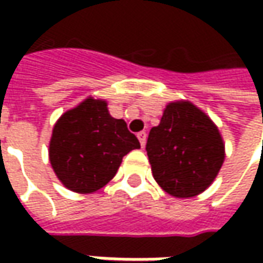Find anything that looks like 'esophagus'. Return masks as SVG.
I'll return each mask as SVG.
<instances>
[{"instance_id": "esophagus-1", "label": "esophagus", "mask_w": 263, "mask_h": 263, "mask_svg": "<svg viewBox=\"0 0 263 263\" xmlns=\"http://www.w3.org/2000/svg\"><path fill=\"white\" fill-rule=\"evenodd\" d=\"M137 139L140 142V146L145 147V143H146V132H139L137 133Z\"/></svg>"}]
</instances>
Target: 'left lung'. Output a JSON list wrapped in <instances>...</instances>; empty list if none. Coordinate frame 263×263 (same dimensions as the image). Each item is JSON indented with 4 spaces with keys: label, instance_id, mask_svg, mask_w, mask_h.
<instances>
[{
    "label": "left lung",
    "instance_id": "obj_1",
    "mask_svg": "<svg viewBox=\"0 0 263 263\" xmlns=\"http://www.w3.org/2000/svg\"><path fill=\"white\" fill-rule=\"evenodd\" d=\"M146 152L157 183L174 197H192L212 184L226 151L218 127L187 101L165 106L149 132Z\"/></svg>",
    "mask_w": 263,
    "mask_h": 263
}]
</instances>
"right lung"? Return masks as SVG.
I'll use <instances>...</instances> for the list:
<instances>
[{"label":"right lung","instance_id":"right-lung-1","mask_svg":"<svg viewBox=\"0 0 263 263\" xmlns=\"http://www.w3.org/2000/svg\"><path fill=\"white\" fill-rule=\"evenodd\" d=\"M139 147L126 121L109 116L105 101L87 98L58 118L49 142V161L67 189L92 193L116 176L124 155Z\"/></svg>","mask_w":263,"mask_h":263}]
</instances>
